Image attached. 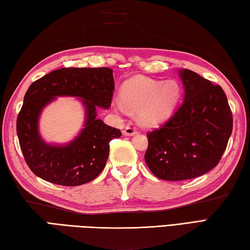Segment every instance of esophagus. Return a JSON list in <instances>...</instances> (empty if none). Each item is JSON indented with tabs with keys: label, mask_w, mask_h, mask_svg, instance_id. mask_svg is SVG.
<instances>
[{
	"label": "esophagus",
	"mask_w": 250,
	"mask_h": 250,
	"mask_svg": "<svg viewBox=\"0 0 250 250\" xmlns=\"http://www.w3.org/2000/svg\"><path fill=\"white\" fill-rule=\"evenodd\" d=\"M136 132H137V130L134 125H125V128L124 130V134L131 136V135H134Z\"/></svg>",
	"instance_id": "obj_1"
}]
</instances>
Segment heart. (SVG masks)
<instances>
[{"label": "heart", "mask_w": 250, "mask_h": 250, "mask_svg": "<svg viewBox=\"0 0 250 250\" xmlns=\"http://www.w3.org/2000/svg\"><path fill=\"white\" fill-rule=\"evenodd\" d=\"M121 100L125 107L139 111L142 124L157 125L172 114L180 97L176 81L160 82L147 77H134L121 87ZM120 109L124 106L119 105Z\"/></svg>", "instance_id": "obj_1"}]
</instances>
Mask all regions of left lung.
Returning <instances> with one entry per match:
<instances>
[{
	"label": "left lung",
	"instance_id": "8db88e82",
	"mask_svg": "<svg viewBox=\"0 0 250 250\" xmlns=\"http://www.w3.org/2000/svg\"><path fill=\"white\" fill-rule=\"evenodd\" d=\"M185 99L159 128L148 132L147 167L164 180L199 177L217 167L232 133L227 95L198 74L180 71Z\"/></svg>",
	"mask_w": 250,
	"mask_h": 250
}]
</instances>
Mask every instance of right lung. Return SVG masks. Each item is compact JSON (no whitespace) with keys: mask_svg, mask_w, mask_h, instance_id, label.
Masks as SVG:
<instances>
[{"mask_svg":"<svg viewBox=\"0 0 250 250\" xmlns=\"http://www.w3.org/2000/svg\"><path fill=\"white\" fill-rule=\"evenodd\" d=\"M114 89L113 70L108 67H62L31 84L17 117V135L24 161L36 176L67 187L99 176L107 161L109 142L121 136L119 129L97 118L98 106H110ZM60 95L83 98L87 119L70 145L51 146L40 139L37 122L43 106Z\"/></svg>","mask_w":250,"mask_h":250,"instance_id":"add662e5","label":"right lung"}]
</instances>
